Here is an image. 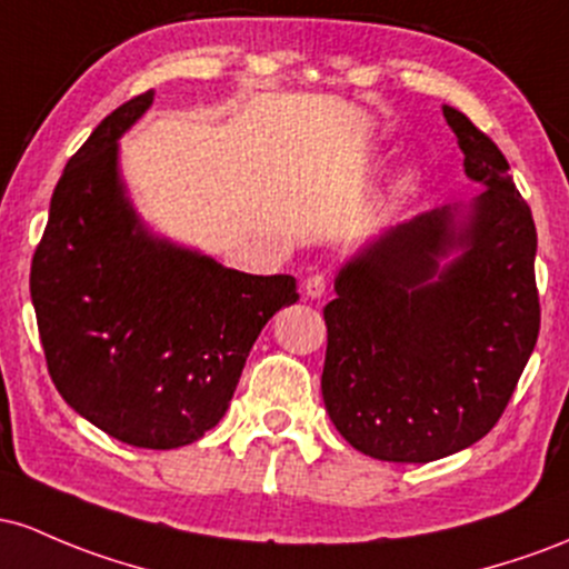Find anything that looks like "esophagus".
<instances>
[{"label":"esophagus","instance_id":"esophagus-1","mask_svg":"<svg viewBox=\"0 0 569 569\" xmlns=\"http://www.w3.org/2000/svg\"><path fill=\"white\" fill-rule=\"evenodd\" d=\"M325 287H328V282H325L322 273H315V277H309L303 282V296L311 298V301H319L325 296Z\"/></svg>","mask_w":569,"mask_h":569}]
</instances>
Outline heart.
Returning a JSON list of instances; mask_svg holds the SVG:
<instances>
[{
    "mask_svg": "<svg viewBox=\"0 0 569 569\" xmlns=\"http://www.w3.org/2000/svg\"><path fill=\"white\" fill-rule=\"evenodd\" d=\"M408 182H411V180H408V177H406V180H403V184H408Z\"/></svg>",
    "mask_w": 569,
    "mask_h": 569,
    "instance_id": "b5f03b06",
    "label": "heart"
}]
</instances>
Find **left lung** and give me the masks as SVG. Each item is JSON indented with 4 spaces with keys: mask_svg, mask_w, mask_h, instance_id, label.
Here are the masks:
<instances>
[{
    "mask_svg": "<svg viewBox=\"0 0 569 569\" xmlns=\"http://www.w3.org/2000/svg\"><path fill=\"white\" fill-rule=\"evenodd\" d=\"M443 118L483 190L370 236L325 306V408L385 462H432L487 436L540 330L532 212L487 133L449 104Z\"/></svg>",
    "mask_w": 569,
    "mask_h": 569,
    "instance_id": "1",
    "label": "left lung"
}]
</instances>
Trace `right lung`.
<instances>
[{"mask_svg":"<svg viewBox=\"0 0 569 569\" xmlns=\"http://www.w3.org/2000/svg\"><path fill=\"white\" fill-rule=\"evenodd\" d=\"M156 91L126 101L69 158L31 263L50 379L82 419L139 449H177L226 417L254 338L298 301L156 233L133 207L120 139Z\"/></svg>","mask_w":569,"mask_h":569,"instance_id":"obj_1","label":"right lung"}]
</instances>
